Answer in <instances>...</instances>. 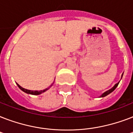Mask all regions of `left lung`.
Segmentation results:
<instances>
[{"mask_svg": "<svg viewBox=\"0 0 133 133\" xmlns=\"http://www.w3.org/2000/svg\"><path fill=\"white\" fill-rule=\"evenodd\" d=\"M122 76H123V74H122ZM119 83H116L115 85H114V87H113V88H112L111 89H110L109 90L106 91V92H105L103 93V94H102V95H101V97H105V96H106V95H109L110 93H111L112 92V91H114V90H115V88H116L117 87V85H119Z\"/></svg>", "mask_w": 133, "mask_h": 133, "instance_id": "obj_1", "label": "left lung"}]
</instances>
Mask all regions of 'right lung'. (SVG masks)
Instances as JSON below:
<instances>
[{"label":"right lung","instance_id":"right-lung-1","mask_svg":"<svg viewBox=\"0 0 133 133\" xmlns=\"http://www.w3.org/2000/svg\"><path fill=\"white\" fill-rule=\"evenodd\" d=\"M17 85L18 87L21 90H23L24 92H26L28 93V94H30V95H40V94H41V93L44 92H45L46 90H48V89H49V88H46L45 89V90H40V91H37V90H35V91H33V90H27V89H25L23 88H22L21 85H19L17 83ZM52 85H51L50 86V88L52 86Z\"/></svg>","mask_w":133,"mask_h":133}]
</instances>
